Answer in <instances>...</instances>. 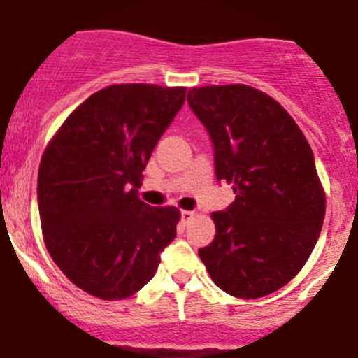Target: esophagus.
<instances>
[{
	"mask_svg": "<svg viewBox=\"0 0 358 358\" xmlns=\"http://www.w3.org/2000/svg\"><path fill=\"white\" fill-rule=\"evenodd\" d=\"M194 215H196V213H194V211H190V210H183V211H182V222H183V224H187V222L192 220Z\"/></svg>",
	"mask_w": 358,
	"mask_h": 358,
	"instance_id": "34e87169",
	"label": "esophagus"
}]
</instances>
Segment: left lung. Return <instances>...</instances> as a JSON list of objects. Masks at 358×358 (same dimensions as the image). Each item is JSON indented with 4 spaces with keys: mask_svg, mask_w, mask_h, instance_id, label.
<instances>
[{
    "mask_svg": "<svg viewBox=\"0 0 358 358\" xmlns=\"http://www.w3.org/2000/svg\"><path fill=\"white\" fill-rule=\"evenodd\" d=\"M187 101L213 143L215 176L236 194L211 213L217 232L201 260L229 296H269L303 269L320 236L325 194L313 150L287 110L253 87H194Z\"/></svg>",
    "mask_w": 358,
    "mask_h": 358,
    "instance_id": "left-lung-1",
    "label": "left lung"
}]
</instances>
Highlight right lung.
Returning <instances> with one entry per match:
<instances>
[{
    "mask_svg": "<svg viewBox=\"0 0 358 358\" xmlns=\"http://www.w3.org/2000/svg\"><path fill=\"white\" fill-rule=\"evenodd\" d=\"M185 87L120 83L94 92L61 126L38 171L45 246L78 289L105 301L147 285L180 211L136 197L143 169L185 103Z\"/></svg>",
    "mask_w": 358,
    "mask_h": 358,
    "instance_id": "add662e5",
    "label": "right lung"
}]
</instances>
